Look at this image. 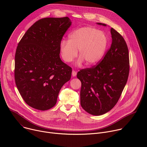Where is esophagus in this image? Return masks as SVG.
Wrapping results in <instances>:
<instances>
[{
  "label": "esophagus",
  "mask_w": 147,
  "mask_h": 147,
  "mask_svg": "<svg viewBox=\"0 0 147 147\" xmlns=\"http://www.w3.org/2000/svg\"><path fill=\"white\" fill-rule=\"evenodd\" d=\"M77 75V72L74 70H73L72 71V76L73 77H76V76Z\"/></svg>",
  "instance_id": "obj_1"
}]
</instances>
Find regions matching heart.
Listing matches in <instances>:
<instances>
[{
	"mask_svg": "<svg viewBox=\"0 0 147 147\" xmlns=\"http://www.w3.org/2000/svg\"><path fill=\"white\" fill-rule=\"evenodd\" d=\"M109 44V39L103 31L92 27L80 28L68 36V42L63 40L60 45L61 57L66 62H71L77 55L78 63L83 61L88 66L98 63L103 57Z\"/></svg>",
	"mask_w": 147,
	"mask_h": 147,
	"instance_id": "obj_1",
	"label": "heart"
}]
</instances>
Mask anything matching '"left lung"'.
Returning a JSON list of instances; mask_svg holds the SVG:
<instances>
[{"label": "left lung", "mask_w": 147, "mask_h": 147, "mask_svg": "<svg viewBox=\"0 0 147 147\" xmlns=\"http://www.w3.org/2000/svg\"><path fill=\"white\" fill-rule=\"evenodd\" d=\"M107 26L105 24L97 23ZM112 44L96 66L81 70L80 103L88 113L100 116L111 111L119 100L129 74V55L123 36L111 28Z\"/></svg>", "instance_id": "left-lung-1"}]
</instances>
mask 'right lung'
<instances>
[{
	"label": "right lung",
	"instance_id": "obj_1",
	"mask_svg": "<svg viewBox=\"0 0 147 147\" xmlns=\"http://www.w3.org/2000/svg\"><path fill=\"white\" fill-rule=\"evenodd\" d=\"M71 25L67 17H48L35 22L17 47L14 78L26 103L40 111L53 107L72 69L60 58V45Z\"/></svg>",
	"mask_w": 147,
	"mask_h": 147
}]
</instances>
